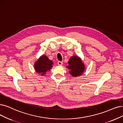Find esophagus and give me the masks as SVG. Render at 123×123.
Returning a JSON list of instances; mask_svg holds the SVG:
<instances>
[{"label": "esophagus", "instance_id": "esophagus-1", "mask_svg": "<svg viewBox=\"0 0 123 123\" xmlns=\"http://www.w3.org/2000/svg\"><path fill=\"white\" fill-rule=\"evenodd\" d=\"M57 64L58 66H62V62H61V61H59L58 62H57Z\"/></svg>", "mask_w": 123, "mask_h": 123}]
</instances>
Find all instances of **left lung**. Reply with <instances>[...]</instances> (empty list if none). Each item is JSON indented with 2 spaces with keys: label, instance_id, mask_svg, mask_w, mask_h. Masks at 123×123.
<instances>
[{
  "label": "left lung",
  "instance_id": "obj_1",
  "mask_svg": "<svg viewBox=\"0 0 123 123\" xmlns=\"http://www.w3.org/2000/svg\"><path fill=\"white\" fill-rule=\"evenodd\" d=\"M67 68L70 70V74L74 77L81 75L85 71V66L81 58L77 56H73L68 62Z\"/></svg>",
  "mask_w": 123,
  "mask_h": 123
}]
</instances>
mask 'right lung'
<instances>
[{
	"mask_svg": "<svg viewBox=\"0 0 123 123\" xmlns=\"http://www.w3.org/2000/svg\"><path fill=\"white\" fill-rule=\"evenodd\" d=\"M52 65V61L49 60L46 55H43L35 62L34 68L37 73L43 76L45 74L46 72L50 71Z\"/></svg>",
	"mask_w": 123,
	"mask_h": 123,
	"instance_id": "add662e5",
	"label": "right lung"
}]
</instances>
